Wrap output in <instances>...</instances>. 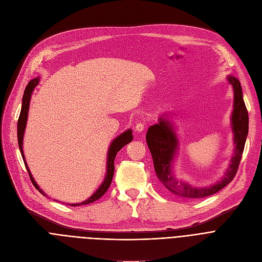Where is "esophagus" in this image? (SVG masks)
I'll use <instances>...</instances> for the list:
<instances>
[{
  "label": "esophagus",
  "instance_id": "1",
  "mask_svg": "<svg viewBox=\"0 0 262 262\" xmlns=\"http://www.w3.org/2000/svg\"><path fill=\"white\" fill-rule=\"evenodd\" d=\"M145 129V123L144 122H138L135 126V132L136 133H141Z\"/></svg>",
  "mask_w": 262,
  "mask_h": 262
}]
</instances>
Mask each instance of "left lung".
<instances>
[{
	"label": "left lung",
	"mask_w": 262,
	"mask_h": 262,
	"mask_svg": "<svg viewBox=\"0 0 262 262\" xmlns=\"http://www.w3.org/2000/svg\"><path fill=\"white\" fill-rule=\"evenodd\" d=\"M228 81L234 90L232 129L234 133L235 150L225 175L215 184L197 187L185 181L177 180L171 171L173 158H175L178 149V139L172 125L167 119L160 117L159 123L151 125L148 128L146 142L152 157L156 175L170 193L187 199L203 198L217 193L234 179L249 133V114L242 98V90L239 80L233 76H229Z\"/></svg>",
	"instance_id": "1"
}]
</instances>
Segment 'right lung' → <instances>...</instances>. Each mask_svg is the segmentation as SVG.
Here are the masks:
<instances>
[{"label": "right lung", "mask_w": 262, "mask_h": 262, "mask_svg": "<svg viewBox=\"0 0 262 262\" xmlns=\"http://www.w3.org/2000/svg\"><path fill=\"white\" fill-rule=\"evenodd\" d=\"M39 81H40V78H34V79L30 80L29 83L26 86L25 91H24L23 100H22V108H21L19 120H17V142H19V147H20L22 158L24 160L26 169H27V171L29 173V177H30V180H31L32 184L34 185V187H36L37 189H39V191H40L42 195L46 196L44 191L39 187L37 182L34 181L33 177L31 175V172L29 170V167L27 166L25 157H24V151H23V137H24V132H25V127H26V122H27V116H28L30 98H31V94H32V92L34 90V87H36L39 84ZM132 133L133 132L130 129H127L126 132L122 133L120 136H118L117 138L114 139L111 146H110L108 152H107V162H106L107 164H106V176H105V179H104V181L99 186V188L95 191V193L89 199H86L85 201L80 202V203H73V204H71L72 206H79V205H84V204H90V203H92L94 201H97L98 199H100L104 194L106 193V190L108 189V187H110V185L112 183L113 177H114V171H115V163L114 162H115V158H116V156H117V152L122 147L125 146L126 144H128L133 140Z\"/></svg>", "instance_id": "right-lung-1"}]
</instances>
